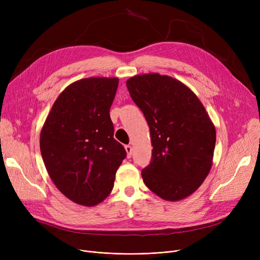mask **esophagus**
Here are the masks:
<instances>
[{"label":"esophagus","instance_id":"1","mask_svg":"<svg viewBox=\"0 0 260 260\" xmlns=\"http://www.w3.org/2000/svg\"><path fill=\"white\" fill-rule=\"evenodd\" d=\"M125 151L127 153V157L131 158L132 157V152H133V148L131 145H125Z\"/></svg>","mask_w":260,"mask_h":260}]
</instances>
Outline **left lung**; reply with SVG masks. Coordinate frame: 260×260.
Instances as JSON below:
<instances>
[{
    "label": "left lung",
    "mask_w": 260,
    "mask_h": 260,
    "mask_svg": "<svg viewBox=\"0 0 260 260\" xmlns=\"http://www.w3.org/2000/svg\"><path fill=\"white\" fill-rule=\"evenodd\" d=\"M126 86L151 132L152 160L145 185L168 201L181 200L202 184L213 165L216 131L197 95L169 76L145 74Z\"/></svg>",
    "instance_id": "left-lung-1"
}]
</instances>
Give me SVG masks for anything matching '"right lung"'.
Here are the masks:
<instances>
[{
	"label": "right lung",
	"mask_w": 260,
	"mask_h": 260,
	"mask_svg": "<svg viewBox=\"0 0 260 260\" xmlns=\"http://www.w3.org/2000/svg\"><path fill=\"white\" fill-rule=\"evenodd\" d=\"M118 84V78L74 82L59 94L41 131V154L49 177L65 197L81 206H97L111 194L126 157L114 138L109 116Z\"/></svg>",
	"instance_id": "1"
}]
</instances>
